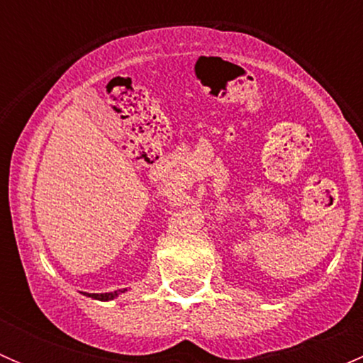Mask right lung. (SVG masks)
<instances>
[{"instance_id":"obj_1","label":"right lung","mask_w":363,"mask_h":363,"mask_svg":"<svg viewBox=\"0 0 363 363\" xmlns=\"http://www.w3.org/2000/svg\"><path fill=\"white\" fill-rule=\"evenodd\" d=\"M126 290H119V291H112V294H84L94 300H101V302H107V300H113L116 296H119V294H124Z\"/></svg>"}]
</instances>
